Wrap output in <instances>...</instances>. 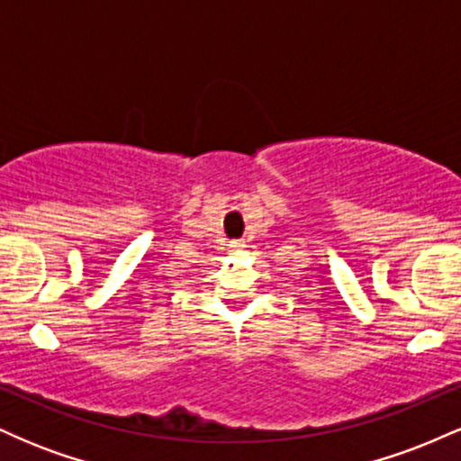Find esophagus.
I'll return each mask as SVG.
<instances>
[{
    "instance_id": "obj_1",
    "label": "esophagus",
    "mask_w": 461,
    "mask_h": 461,
    "mask_svg": "<svg viewBox=\"0 0 461 461\" xmlns=\"http://www.w3.org/2000/svg\"><path fill=\"white\" fill-rule=\"evenodd\" d=\"M231 247H234V249H242V247H245V242H242V240H234V242H231Z\"/></svg>"
}]
</instances>
